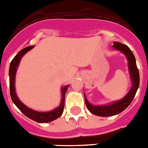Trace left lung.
Instances as JSON below:
<instances>
[{"label": "left lung", "instance_id": "8db88e82", "mask_svg": "<svg viewBox=\"0 0 148 148\" xmlns=\"http://www.w3.org/2000/svg\"><path fill=\"white\" fill-rule=\"evenodd\" d=\"M113 47L116 50H120V52H122L127 58V60L129 61V62H128L129 71H130L131 80L132 82V86L130 92H128V94L125 97L120 99V101H115L112 104L107 105L96 106V105H91L88 101L87 99L86 98V95L84 94V95H85L84 96L85 103L88 110L92 114L99 116H114V115L118 114L123 111L131 104L134 97H135V94H136L138 88L139 86V71H138V69L137 65H136L135 58L131 49L126 45L119 43V42H114Z\"/></svg>", "mask_w": 148, "mask_h": 148}]
</instances>
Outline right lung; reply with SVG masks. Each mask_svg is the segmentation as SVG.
Here are the masks:
<instances>
[{"label": "right lung", "instance_id": "right-lung-1", "mask_svg": "<svg viewBox=\"0 0 148 148\" xmlns=\"http://www.w3.org/2000/svg\"><path fill=\"white\" fill-rule=\"evenodd\" d=\"M34 46H29L27 47L22 50L19 51L16 56L13 58L12 62H10V69H9V76H10V96L12 99V101L14 103L16 106L18 108L19 110L22 111L26 116L31 120H34L38 123H44L51 122L53 120H56L59 116L62 114L63 110H64V95L66 93L67 89H68L69 85H67L62 89V101L61 104L58 108H55L54 110L49 111V112H39L36 110H32L29 108L27 106L21 102L19 99H18L16 93V89H15V77H16V73L17 68L18 66L19 62H20L22 57L27 52L31 50L34 48Z\"/></svg>", "mask_w": 148, "mask_h": 148}]
</instances>
